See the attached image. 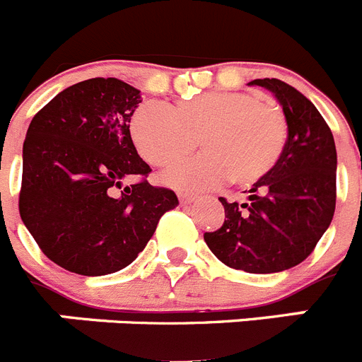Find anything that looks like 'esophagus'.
<instances>
[{
	"mask_svg": "<svg viewBox=\"0 0 362 362\" xmlns=\"http://www.w3.org/2000/svg\"><path fill=\"white\" fill-rule=\"evenodd\" d=\"M179 201H181L183 204H190L196 201V197L190 196V194H179Z\"/></svg>",
	"mask_w": 362,
	"mask_h": 362,
	"instance_id": "esophagus-1",
	"label": "esophagus"
}]
</instances>
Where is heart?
Returning a JSON list of instances; mask_svg holds the SVG:
<instances>
[{
  "label": "heart",
  "mask_w": 362,
  "mask_h": 362,
  "mask_svg": "<svg viewBox=\"0 0 362 362\" xmlns=\"http://www.w3.org/2000/svg\"><path fill=\"white\" fill-rule=\"evenodd\" d=\"M137 152L156 166H170L196 148L204 152L165 174L181 190L216 188L232 179L252 187L276 170L288 141V123L279 107L250 92L216 90L185 99L174 108L146 101L130 119Z\"/></svg>",
  "instance_id": "obj_1"
}]
</instances>
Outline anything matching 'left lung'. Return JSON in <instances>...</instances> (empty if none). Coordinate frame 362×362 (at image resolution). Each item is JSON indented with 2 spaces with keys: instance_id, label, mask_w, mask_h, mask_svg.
Masks as SVG:
<instances>
[{
  "instance_id": "left-lung-1",
  "label": "left lung",
  "mask_w": 362,
  "mask_h": 362,
  "mask_svg": "<svg viewBox=\"0 0 362 362\" xmlns=\"http://www.w3.org/2000/svg\"><path fill=\"white\" fill-rule=\"evenodd\" d=\"M276 95L288 123V141L276 170L254 185L246 203L219 201L225 223L204 233L221 263L248 274H274L303 263L335 212L337 152L315 105L281 79H254Z\"/></svg>"
}]
</instances>
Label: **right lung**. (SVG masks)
Here are the masks:
<instances>
[{
    "label": "right lung",
    "mask_w": 362,
    "mask_h": 362,
    "mask_svg": "<svg viewBox=\"0 0 362 362\" xmlns=\"http://www.w3.org/2000/svg\"><path fill=\"white\" fill-rule=\"evenodd\" d=\"M139 103V90L121 79H86L59 92L27 130L19 216L41 252L79 276L129 267L179 204L146 179L123 187L152 172L130 137Z\"/></svg>",
    "instance_id": "right-lung-1"
}]
</instances>
